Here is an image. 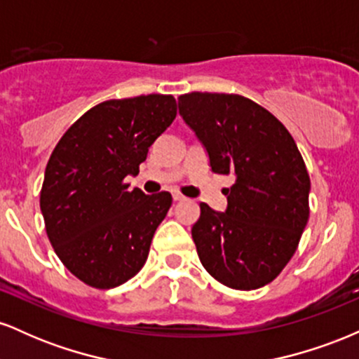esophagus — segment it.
<instances>
[{"label":"esophagus","instance_id":"esophagus-1","mask_svg":"<svg viewBox=\"0 0 359 359\" xmlns=\"http://www.w3.org/2000/svg\"><path fill=\"white\" fill-rule=\"evenodd\" d=\"M174 201H175V203H180V201H185V197L182 196V194L175 192V194H174Z\"/></svg>","mask_w":359,"mask_h":359}]
</instances>
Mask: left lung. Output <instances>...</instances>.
I'll use <instances>...</instances> for the list:
<instances>
[{
  "label": "left lung",
  "mask_w": 359,
  "mask_h": 359,
  "mask_svg": "<svg viewBox=\"0 0 359 359\" xmlns=\"http://www.w3.org/2000/svg\"><path fill=\"white\" fill-rule=\"evenodd\" d=\"M179 113L212 172L236 177L226 212L201 203L192 226L201 263L226 287L266 285L294 257L309 221L311 179L294 138L270 111L240 94H182Z\"/></svg>",
  "instance_id": "1"
}]
</instances>
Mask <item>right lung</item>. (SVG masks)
Segmentation results:
<instances>
[{
	"label": "right lung",
	"instance_id": "obj_1",
	"mask_svg": "<svg viewBox=\"0 0 359 359\" xmlns=\"http://www.w3.org/2000/svg\"><path fill=\"white\" fill-rule=\"evenodd\" d=\"M177 116L170 94L109 100L90 108L53 148L40 191L57 257L81 282L113 288L133 278L172 205L168 192L128 191L148 148Z\"/></svg>",
	"mask_w": 359,
	"mask_h": 359
}]
</instances>
